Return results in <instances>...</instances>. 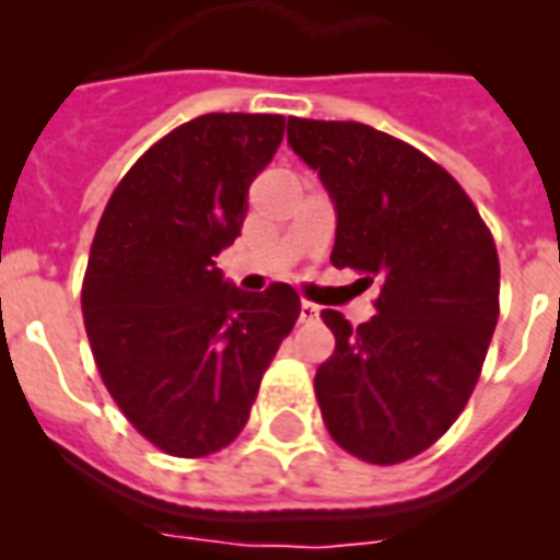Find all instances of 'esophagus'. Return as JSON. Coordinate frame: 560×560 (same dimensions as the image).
<instances>
[{"mask_svg":"<svg viewBox=\"0 0 560 560\" xmlns=\"http://www.w3.org/2000/svg\"><path fill=\"white\" fill-rule=\"evenodd\" d=\"M299 319H302V323H314V319H319V307H316L314 302H302Z\"/></svg>","mask_w":560,"mask_h":560,"instance_id":"obj_1","label":"esophagus"}]
</instances>
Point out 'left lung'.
I'll return each instance as SVG.
<instances>
[{"label":"left lung","instance_id":"8db88e82","mask_svg":"<svg viewBox=\"0 0 560 560\" xmlns=\"http://www.w3.org/2000/svg\"><path fill=\"white\" fill-rule=\"evenodd\" d=\"M288 142L331 194L334 267L381 279L369 323L323 311L337 340L314 381L323 421L351 456L398 465L439 442L477 386L500 316L494 237L465 188L395 136L290 118Z\"/></svg>","mask_w":560,"mask_h":560}]
</instances>
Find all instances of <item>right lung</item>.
<instances>
[{
  "label": "right lung",
  "mask_w": 560,
  "mask_h": 560,
  "mask_svg": "<svg viewBox=\"0 0 560 560\" xmlns=\"http://www.w3.org/2000/svg\"><path fill=\"white\" fill-rule=\"evenodd\" d=\"M281 136L284 116L191 118L136 160L92 237L81 307L101 381L179 459L235 442L302 311L290 284L244 293L214 267Z\"/></svg>",
  "instance_id": "right-lung-1"
}]
</instances>
